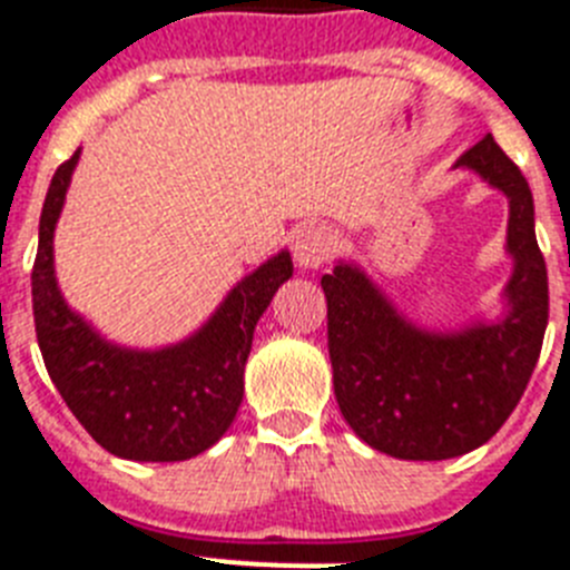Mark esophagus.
Masks as SVG:
<instances>
[{"mask_svg":"<svg viewBox=\"0 0 570 570\" xmlns=\"http://www.w3.org/2000/svg\"><path fill=\"white\" fill-rule=\"evenodd\" d=\"M338 234L330 226H304L295 237V263L301 269H318L322 263L336 255Z\"/></svg>","mask_w":570,"mask_h":570,"instance_id":"34e87169","label":"esophagus"}]
</instances>
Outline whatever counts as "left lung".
<instances>
[{
  "instance_id": "1",
  "label": "left lung",
  "mask_w": 570,
  "mask_h": 570,
  "mask_svg": "<svg viewBox=\"0 0 570 570\" xmlns=\"http://www.w3.org/2000/svg\"><path fill=\"white\" fill-rule=\"evenodd\" d=\"M510 199V313L461 333L414 327L358 269L322 277L327 347L338 409L367 446L403 461L472 452L513 414L539 362L548 327V269L533 232V194L495 138L458 159Z\"/></svg>"
}]
</instances>
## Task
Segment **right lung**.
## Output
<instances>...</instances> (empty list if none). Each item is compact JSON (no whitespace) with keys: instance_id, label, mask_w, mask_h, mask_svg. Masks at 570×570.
Returning <instances> with one entry per match:
<instances>
[{"instance_id":"obj_1","label":"right lung","mask_w":570,"mask_h":570,"mask_svg":"<svg viewBox=\"0 0 570 570\" xmlns=\"http://www.w3.org/2000/svg\"><path fill=\"white\" fill-rule=\"evenodd\" d=\"M78 156L57 167L42 203L31 272L42 362L71 414L107 452L127 461H188L214 446L240 409L255 324L293 277V257L281 252L240 281L188 342L165 351L115 347L66 307L55 281L51 240Z\"/></svg>"}]
</instances>
